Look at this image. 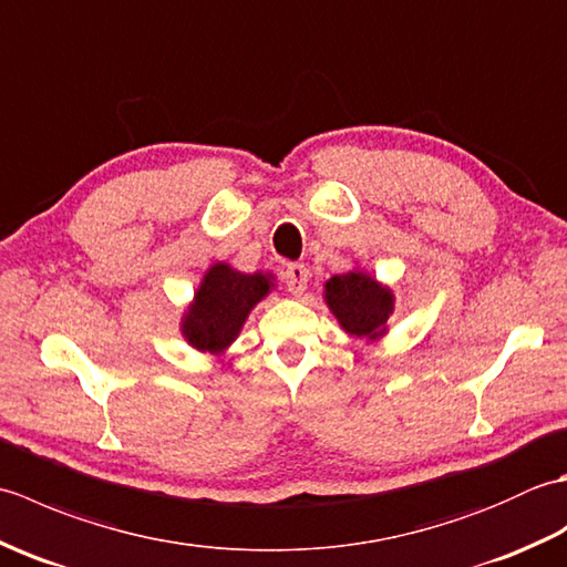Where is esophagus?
I'll return each instance as SVG.
<instances>
[{
	"label": "esophagus",
	"mask_w": 567,
	"mask_h": 567,
	"mask_svg": "<svg viewBox=\"0 0 567 567\" xmlns=\"http://www.w3.org/2000/svg\"><path fill=\"white\" fill-rule=\"evenodd\" d=\"M309 268L307 265H302V262H290L287 265V270H285V285H287V290H290L295 297H299V295H305V290H307V285H309Z\"/></svg>",
	"instance_id": "34e87169"
}]
</instances>
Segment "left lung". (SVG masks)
I'll return each instance as SVG.
<instances>
[{
	"label": "left lung",
	"instance_id": "left-lung-1",
	"mask_svg": "<svg viewBox=\"0 0 567 567\" xmlns=\"http://www.w3.org/2000/svg\"><path fill=\"white\" fill-rule=\"evenodd\" d=\"M323 299L341 329L358 339L378 341L388 331V319L394 311V295L363 270L333 275L323 285Z\"/></svg>",
	"mask_w": 567,
	"mask_h": 567
}]
</instances>
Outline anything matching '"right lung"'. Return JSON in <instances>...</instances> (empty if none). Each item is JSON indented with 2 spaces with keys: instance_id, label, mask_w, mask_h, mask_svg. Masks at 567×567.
<instances>
[{
  "instance_id": "add662e5",
  "label": "right lung",
  "mask_w": 567,
  "mask_h": 567,
  "mask_svg": "<svg viewBox=\"0 0 567 567\" xmlns=\"http://www.w3.org/2000/svg\"><path fill=\"white\" fill-rule=\"evenodd\" d=\"M270 272H238L231 265L214 262L204 272L199 290L183 317L185 341L202 353L221 355L262 297L272 290Z\"/></svg>"
}]
</instances>
